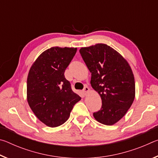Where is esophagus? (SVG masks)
<instances>
[{"instance_id": "34e87169", "label": "esophagus", "mask_w": 158, "mask_h": 158, "mask_svg": "<svg viewBox=\"0 0 158 158\" xmlns=\"http://www.w3.org/2000/svg\"><path fill=\"white\" fill-rule=\"evenodd\" d=\"M89 91V88L88 86H85L84 88V90H83V93H84V95H86Z\"/></svg>"}]
</instances>
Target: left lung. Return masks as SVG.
I'll list each match as a JSON object with an SVG mask.
<instances>
[{
  "mask_svg": "<svg viewBox=\"0 0 158 158\" xmlns=\"http://www.w3.org/2000/svg\"><path fill=\"white\" fill-rule=\"evenodd\" d=\"M79 52L91 73V86L102 99L100 110L93 116L102 124L114 125L125 116L135 97L132 69L118 52L105 44L82 47Z\"/></svg>",
  "mask_w": 158,
  "mask_h": 158,
  "instance_id": "left-lung-1",
  "label": "left lung"
}]
</instances>
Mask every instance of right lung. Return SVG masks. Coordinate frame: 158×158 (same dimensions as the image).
Masks as SVG:
<instances>
[{
  "label": "right lung",
  "mask_w": 158,
  "mask_h": 158,
  "mask_svg": "<svg viewBox=\"0 0 158 158\" xmlns=\"http://www.w3.org/2000/svg\"><path fill=\"white\" fill-rule=\"evenodd\" d=\"M77 50V48H50L39 56L29 70L28 105L37 118L49 127L63 124L74 105L81 100L64 75Z\"/></svg>",
  "instance_id": "right-lung-1"
}]
</instances>
